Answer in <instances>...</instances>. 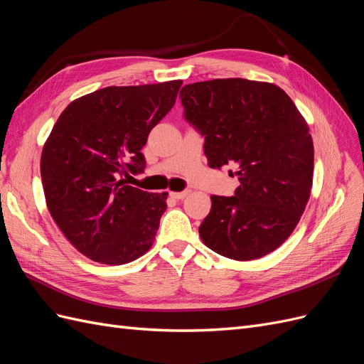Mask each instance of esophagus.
Here are the masks:
<instances>
[{"mask_svg":"<svg viewBox=\"0 0 364 364\" xmlns=\"http://www.w3.org/2000/svg\"><path fill=\"white\" fill-rule=\"evenodd\" d=\"M188 194H190V190H183V191H179V193H170V196L173 197V199H176V200H182Z\"/></svg>","mask_w":364,"mask_h":364,"instance_id":"obj_1","label":"esophagus"}]
</instances>
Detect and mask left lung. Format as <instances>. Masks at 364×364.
<instances>
[{"instance_id":"left-lung-1","label":"left lung","mask_w":364,"mask_h":364,"mask_svg":"<svg viewBox=\"0 0 364 364\" xmlns=\"http://www.w3.org/2000/svg\"><path fill=\"white\" fill-rule=\"evenodd\" d=\"M179 97L209 167L229 165L240 181L234 196L211 197L200 238L230 259L267 255L290 237L310 199L314 149L305 119L281 87L264 82H197Z\"/></svg>"}]
</instances>
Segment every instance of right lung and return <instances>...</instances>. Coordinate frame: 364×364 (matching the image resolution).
<instances>
[{"instance_id":"1","label":"right lung","mask_w":364,"mask_h":364,"mask_svg":"<svg viewBox=\"0 0 364 364\" xmlns=\"http://www.w3.org/2000/svg\"><path fill=\"white\" fill-rule=\"evenodd\" d=\"M181 85L107 86L70 103L54 124L41 156L43 193L54 222L87 258L126 264L155 241L167 193L142 191L124 178L144 171L141 149Z\"/></svg>"}]
</instances>
